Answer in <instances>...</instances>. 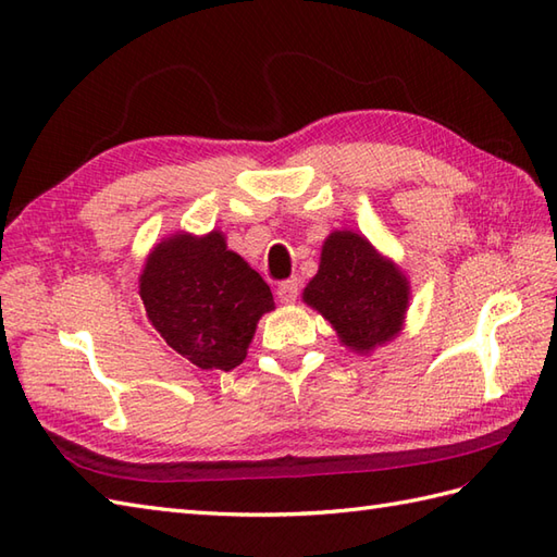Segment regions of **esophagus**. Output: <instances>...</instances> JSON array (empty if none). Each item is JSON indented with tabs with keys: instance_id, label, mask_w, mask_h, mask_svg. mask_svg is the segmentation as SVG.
Listing matches in <instances>:
<instances>
[{
	"instance_id": "esophagus-1",
	"label": "esophagus",
	"mask_w": 557,
	"mask_h": 557,
	"mask_svg": "<svg viewBox=\"0 0 557 557\" xmlns=\"http://www.w3.org/2000/svg\"><path fill=\"white\" fill-rule=\"evenodd\" d=\"M299 296V280H284L277 287V299L282 304H294Z\"/></svg>"
}]
</instances>
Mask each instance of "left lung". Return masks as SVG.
<instances>
[{"label": "left lung", "instance_id": "1", "mask_svg": "<svg viewBox=\"0 0 557 557\" xmlns=\"http://www.w3.org/2000/svg\"><path fill=\"white\" fill-rule=\"evenodd\" d=\"M304 301L332 322L346 346L370 351L400 330L408 308V282L366 237L332 232Z\"/></svg>", "mask_w": 557, "mask_h": 557}]
</instances>
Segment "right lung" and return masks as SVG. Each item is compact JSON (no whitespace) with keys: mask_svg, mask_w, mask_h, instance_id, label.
Masks as SVG:
<instances>
[{"mask_svg":"<svg viewBox=\"0 0 557 557\" xmlns=\"http://www.w3.org/2000/svg\"><path fill=\"white\" fill-rule=\"evenodd\" d=\"M151 325L201 370H232L247 358L256 322L275 301L265 280L227 251L225 237L175 235L151 251L139 277Z\"/></svg>","mask_w":557,"mask_h":557,"instance_id":"add662e5","label":"right lung"}]
</instances>
